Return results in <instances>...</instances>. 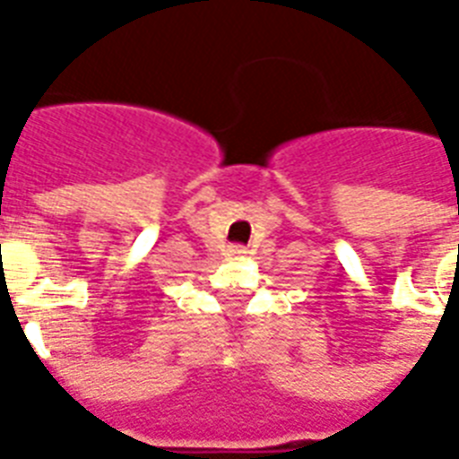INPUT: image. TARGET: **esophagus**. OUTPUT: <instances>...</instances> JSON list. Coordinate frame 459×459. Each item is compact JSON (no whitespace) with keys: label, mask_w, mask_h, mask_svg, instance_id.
<instances>
[{"label":"esophagus","mask_w":459,"mask_h":459,"mask_svg":"<svg viewBox=\"0 0 459 459\" xmlns=\"http://www.w3.org/2000/svg\"><path fill=\"white\" fill-rule=\"evenodd\" d=\"M245 252H247V250H245V247H240V245H230V247H229L230 257H240V255H245Z\"/></svg>","instance_id":"obj_1"}]
</instances>
